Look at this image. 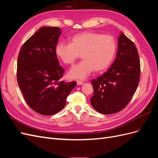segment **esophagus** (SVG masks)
<instances>
[{
    "mask_svg": "<svg viewBox=\"0 0 158 158\" xmlns=\"http://www.w3.org/2000/svg\"><path fill=\"white\" fill-rule=\"evenodd\" d=\"M84 84V82H82V81H77V84L78 85H82Z\"/></svg>",
    "mask_w": 158,
    "mask_h": 158,
    "instance_id": "1",
    "label": "esophagus"
}]
</instances>
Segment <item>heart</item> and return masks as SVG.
Instances as JSON below:
<instances>
[{
	"label": "heart",
	"instance_id": "1",
	"mask_svg": "<svg viewBox=\"0 0 158 158\" xmlns=\"http://www.w3.org/2000/svg\"><path fill=\"white\" fill-rule=\"evenodd\" d=\"M117 49L114 38L109 35L85 31L74 35L70 44L60 41L56 45L55 54L66 64H73L82 54L83 60L69 72L73 79L82 80L94 71L107 69L114 59Z\"/></svg>",
	"mask_w": 158,
	"mask_h": 158
}]
</instances>
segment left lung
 <instances>
[{"mask_svg": "<svg viewBox=\"0 0 158 158\" xmlns=\"http://www.w3.org/2000/svg\"><path fill=\"white\" fill-rule=\"evenodd\" d=\"M140 63L134 43L121 33L116 59L102 76L92 80L94 89L91 104L100 113L121 111L130 102L139 83Z\"/></svg>", "mask_w": 158, "mask_h": 158, "instance_id": "1", "label": "left lung"}]
</instances>
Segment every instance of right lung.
<instances>
[{
  "label": "right lung",
  "mask_w": 158,
  "mask_h": 158,
  "mask_svg": "<svg viewBox=\"0 0 158 158\" xmlns=\"http://www.w3.org/2000/svg\"><path fill=\"white\" fill-rule=\"evenodd\" d=\"M61 34L58 27H42L20 49L17 81L28 106L43 115L59 112L76 82L61 81L64 70L59 64L55 47Z\"/></svg>",
  "instance_id": "add662e5"
}]
</instances>
